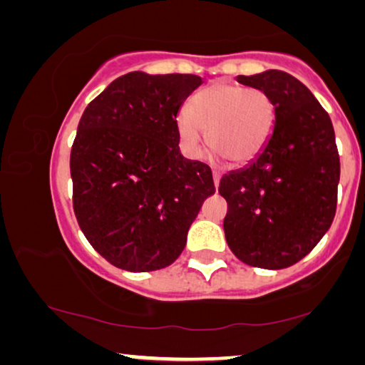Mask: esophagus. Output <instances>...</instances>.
<instances>
[{
	"label": "esophagus",
	"mask_w": 365,
	"mask_h": 365,
	"mask_svg": "<svg viewBox=\"0 0 365 365\" xmlns=\"http://www.w3.org/2000/svg\"><path fill=\"white\" fill-rule=\"evenodd\" d=\"M220 178H222V175H220V172H215L213 170V183H215V187L218 188V185H220Z\"/></svg>",
	"instance_id": "obj_1"
}]
</instances>
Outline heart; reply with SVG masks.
<instances>
[{
  "instance_id": "obj_1",
  "label": "heart",
  "mask_w": 365,
  "mask_h": 365,
  "mask_svg": "<svg viewBox=\"0 0 365 365\" xmlns=\"http://www.w3.org/2000/svg\"><path fill=\"white\" fill-rule=\"evenodd\" d=\"M276 102L261 89L215 82L197 92L177 115V133L188 155H200L205 133L215 152L235 167L248 165L264 150L276 125Z\"/></svg>"
}]
</instances>
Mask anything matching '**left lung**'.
<instances>
[{
	"label": "left lung",
	"instance_id": "obj_1",
	"mask_svg": "<svg viewBox=\"0 0 365 365\" xmlns=\"http://www.w3.org/2000/svg\"><path fill=\"white\" fill-rule=\"evenodd\" d=\"M276 102L268 145L248 165L222 177L227 200V243L243 263L283 269L304 258L336 215L341 173L334 129L327 112L302 82L269 69L238 76Z\"/></svg>",
	"mask_w": 365,
	"mask_h": 365
}]
</instances>
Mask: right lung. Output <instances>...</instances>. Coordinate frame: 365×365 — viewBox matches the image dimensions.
Wrapping results in <instances>:
<instances>
[{
    "label": "right lung",
    "instance_id": "right-lung-1",
    "mask_svg": "<svg viewBox=\"0 0 365 365\" xmlns=\"http://www.w3.org/2000/svg\"><path fill=\"white\" fill-rule=\"evenodd\" d=\"M202 82L135 71L112 81L81 117L71 148L74 213L92 248L117 268L170 266L215 193L212 170L182 155L175 127Z\"/></svg>",
    "mask_w": 365,
    "mask_h": 365
}]
</instances>
